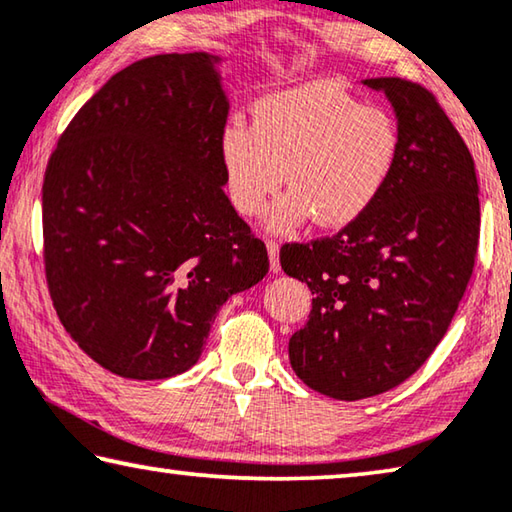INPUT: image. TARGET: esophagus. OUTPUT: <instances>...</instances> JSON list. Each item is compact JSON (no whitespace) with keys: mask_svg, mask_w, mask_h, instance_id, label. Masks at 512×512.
I'll list each match as a JSON object with an SVG mask.
<instances>
[{"mask_svg":"<svg viewBox=\"0 0 512 512\" xmlns=\"http://www.w3.org/2000/svg\"><path fill=\"white\" fill-rule=\"evenodd\" d=\"M266 248H269V257H271V271L278 273L280 271V243L275 239H266Z\"/></svg>","mask_w":512,"mask_h":512,"instance_id":"1","label":"esophagus"}]
</instances>
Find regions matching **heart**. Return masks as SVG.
<instances>
[{
  "mask_svg": "<svg viewBox=\"0 0 512 512\" xmlns=\"http://www.w3.org/2000/svg\"><path fill=\"white\" fill-rule=\"evenodd\" d=\"M401 134L392 113L364 104L332 81L271 93L253 107V125L230 120L218 152L230 202L259 216L285 182L271 225L289 230L316 216L344 227L376 205L399 161Z\"/></svg>",
  "mask_w": 512,
  "mask_h": 512,
  "instance_id": "1",
  "label": "heart"
}]
</instances>
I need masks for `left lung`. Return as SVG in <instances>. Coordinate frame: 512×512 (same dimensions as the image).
<instances>
[{"label": "left lung", "mask_w": 512, "mask_h": 512, "mask_svg": "<svg viewBox=\"0 0 512 512\" xmlns=\"http://www.w3.org/2000/svg\"><path fill=\"white\" fill-rule=\"evenodd\" d=\"M399 118L401 150L383 196L332 237L285 243L280 264L314 294L289 360L339 401L408 380L440 344L472 278L481 205L474 159L437 97L403 77L364 79Z\"/></svg>", "instance_id": "8db88e82"}]
</instances>
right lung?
Returning a JSON list of instances; mask_svg holds the SVG:
<instances>
[{
    "label": "right lung",
    "instance_id": "1",
    "mask_svg": "<svg viewBox=\"0 0 512 512\" xmlns=\"http://www.w3.org/2000/svg\"><path fill=\"white\" fill-rule=\"evenodd\" d=\"M214 61H134L75 113L47 161V289L81 351L116 376L191 369L218 307L269 273L264 241L223 191L230 102Z\"/></svg>",
    "mask_w": 512,
    "mask_h": 512
}]
</instances>
